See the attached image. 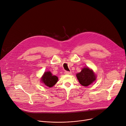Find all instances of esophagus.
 Here are the masks:
<instances>
[{
    "mask_svg": "<svg viewBox=\"0 0 126 126\" xmlns=\"http://www.w3.org/2000/svg\"><path fill=\"white\" fill-rule=\"evenodd\" d=\"M71 73H71V72L67 71H65V74H71Z\"/></svg>",
    "mask_w": 126,
    "mask_h": 126,
    "instance_id": "1",
    "label": "esophagus"
}]
</instances>
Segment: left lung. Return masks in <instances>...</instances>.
I'll return each instance as SVG.
<instances>
[{
	"label": "left lung",
	"instance_id": "1",
	"mask_svg": "<svg viewBox=\"0 0 126 126\" xmlns=\"http://www.w3.org/2000/svg\"><path fill=\"white\" fill-rule=\"evenodd\" d=\"M76 77L80 84L85 87L93 83L96 79L93 71L88 67L83 68L80 73L76 74Z\"/></svg>",
	"mask_w": 126,
	"mask_h": 126
}]
</instances>
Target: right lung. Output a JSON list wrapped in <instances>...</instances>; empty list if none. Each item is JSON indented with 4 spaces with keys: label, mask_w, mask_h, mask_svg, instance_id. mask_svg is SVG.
Wrapping results in <instances>:
<instances>
[{
    "label": "right lung",
    "mask_w": 126,
    "mask_h": 126,
    "mask_svg": "<svg viewBox=\"0 0 126 126\" xmlns=\"http://www.w3.org/2000/svg\"><path fill=\"white\" fill-rule=\"evenodd\" d=\"M58 78L55 75H53L51 72H46L43 75L41 81L46 86L49 87H52L57 82Z\"/></svg>",
    "instance_id": "obj_1"
}]
</instances>
